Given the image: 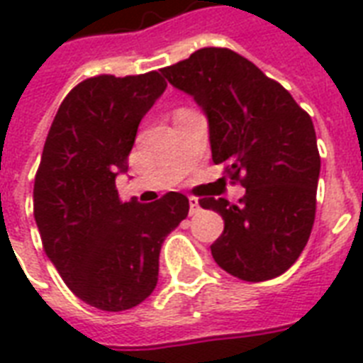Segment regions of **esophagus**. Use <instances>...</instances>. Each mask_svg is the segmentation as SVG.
Listing matches in <instances>:
<instances>
[{"label": "esophagus", "mask_w": 363, "mask_h": 363, "mask_svg": "<svg viewBox=\"0 0 363 363\" xmlns=\"http://www.w3.org/2000/svg\"><path fill=\"white\" fill-rule=\"evenodd\" d=\"M188 201H190V215H198L199 213V209H201V207H199V201H198V198H190L188 199Z\"/></svg>", "instance_id": "obj_1"}]
</instances>
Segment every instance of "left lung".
Here are the masks:
<instances>
[{"label":"left lung","mask_w":363,"mask_h":363,"mask_svg":"<svg viewBox=\"0 0 363 363\" xmlns=\"http://www.w3.org/2000/svg\"><path fill=\"white\" fill-rule=\"evenodd\" d=\"M162 75L203 109L213 162L247 188L239 205L199 199L224 218V232L211 245L215 262L241 281L282 275L303 252L315 224L320 154L311 116L230 48H199Z\"/></svg>","instance_id":"left-lung-1"}]
</instances>
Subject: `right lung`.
<instances>
[{
    "label": "right lung",
    "instance_id": "add662e5",
    "mask_svg": "<svg viewBox=\"0 0 363 363\" xmlns=\"http://www.w3.org/2000/svg\"><path fill=\"white\" fill-rule=\"evenodd\" d=\"M165 86L158 71L86 79L65 96L45 141L33 184L43 248L96 309H131L152 294L162 242L190 209L179 192L141 205L116 190L139 122Z\"/></svg>",
    "mask_w": 363,
    "mask_h": 363
}]
</instances>
